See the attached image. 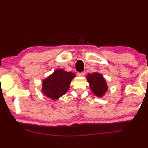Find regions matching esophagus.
Here are the masks:
<instances>
[{"label":"esophagus","instance_id":"1","mask_svg":"<svg viewBox=\"0 0 148 148\" xmlns=\"http://www.w3.org/2000/svg\"><path fill=\"white\" fill-rule=\"evenodd\" d=\"M84 72H78V73H77V76H84Z\"/></svg>","mask_w":148,"mask_h":148}]
</instances>
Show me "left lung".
Returning <instances> with one entry per match:
<instances>
[{
	"label": "left lung",
	"instance_id": "left-lung-1",
	"mask_svg": "<svg viewBox=\"0 0 148 148\" xmlns=\"http://www.w3.org/2000/svg\"><path fill=\"white\" fill-rule=\"evenodd\" d=\"M86 78L92 92L98 97H103L108 90V86L103 75L93 72L88 74Z\"/></svg>",
	"mask_w": 148,
	"mask_h": 148
}]
</instances>
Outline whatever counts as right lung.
Listing matches in <instances>:
<instances>
[{"label":"right lung","instance_id":"1","mask_svg":"<svg viewBox=\"0 0 148 148\" xmlns=\"http://www.w3.org/2000/svg\"><path fill=\"white\" fill-rule=\"evenodd\" d=\"M76 76L73 72L58 69L42 82L43 94L52 100H58L69 90L70 82Z\"/></svg>","mask_w":148,"mask_h":148}]
</instances>
